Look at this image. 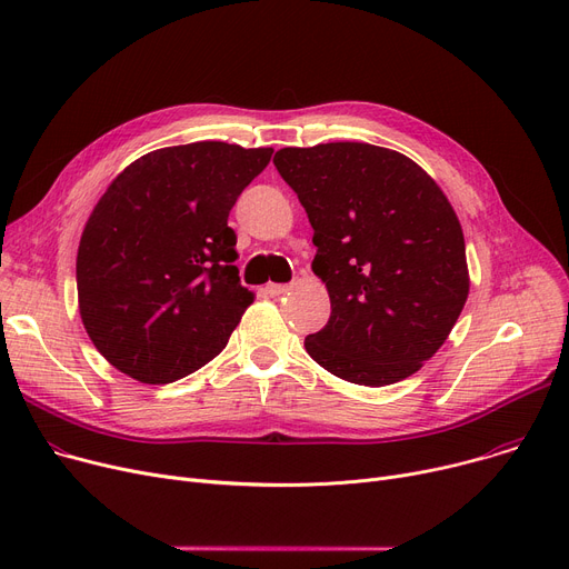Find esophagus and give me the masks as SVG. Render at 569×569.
Instances as JSON below:
<instances>
[{
  "instance_id": "obj_1",
  "label": "esophagus",
  "mask_w": 569,
  "mask_h": 569,
  "mask_svg": "<svg viewBox=\"0 0 569 569\" xmlns=\"http://www.w3.org/2000/svg\"><path fill=\"white\" fill-rule=\"evenodd\" d=\"M286 290H288V286H281V283H267V286H262V295H267V297H279Z\"/></svg>"
}]
</instances>
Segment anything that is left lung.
<instances>
[{
  "label": "left lung",
  "mask_w": 569,
  "mask_h": 569,
  "mask_svg": "<svg viewBox=\"0 0 569 569\" xmlns=\"http://www.w3.org/2000/svg\"><path fill=\"white\" fill-rule=\"evenodd\" d=\"M274 166L307 209L311 269L332 305L307 352L367 387L420 371L470 290L463 230L442 189L412 159L369 142L283 147Z\"/></svg>",
  "instance_id": "left-lung-1"
}]
</instances>
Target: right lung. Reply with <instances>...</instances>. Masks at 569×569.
Instances as JSON below:
<instances>
[{
  "mask_svg": "<svg viewBox=\"0 0 569 569\" xmlns=\"http://www.w3.org/2000/svg\"><path fill=\"white\" fill-rule=\"evenodd\" d=\"M272 152L174 144L112 179L80 234L76 281L84 330L114 369L166 385L226 348L256 297L232 264L228 214Z\"/></svg>",
  "mask_w": 569,
  "mask_h": 569,
  "instance_id": "right-lung-1",
  "label": "right lung"
}]
</instances>
